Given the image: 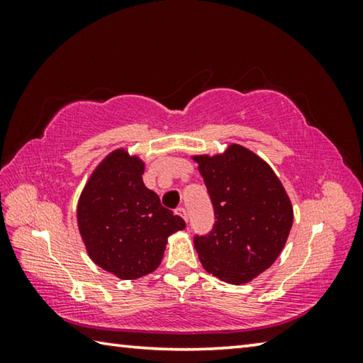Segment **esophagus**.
Returning a JSON list of instances; mask_svg holds the SVG:
<instances>
[{
	"label": "esophagus",
	"instance_id": "esophagus-1",
	"mask_svg": "<svg viewBox=\"0 0 363 363\" xmlns=\"http://www.w3.org/2000/svg\"><path fill=\"white\" fill-rule=\"evenodd\" d=\"M177 214H179V216L184 219V220H186V223H187V219H189V216H187V211H186V208H182V206H179V208H177Z\"/></svg>",
	"mask_w": 363,
	"mask_h": 363
}]
</instances>
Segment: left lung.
<instances>
[{"instance_id": "obj_1", "label": "left lung", "mask_w": 363, "mask_h": 363, "mask_svg": "<svg viewBox=\"0 0 363 363\" xmlns=\"http://www.w3.org/2000/svg\"><path fill=\"white\" fill-rule=\"evenodd\" d=\"M214 208L213 230L194 245L208 274L243 285L267 270L284 250L293 206L267 162L240 144L216 155H192Z\"/></svg>"}]
</instances>
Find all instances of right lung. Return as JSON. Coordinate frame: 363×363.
<instances>
[{"label": "right lung", "instance_id": "right-lung-1", "mask_svg": "<svg viewBox=\"0 0 363 363\" xmlns=\"http://www.w3.org/2000/svg\"><path fill=\"white\" fill-rule=\"evenodd\" d=\"M145 164L115 149L86 181L77 205L78 230L96 266L121 280L157 270L168 238L186 227L143 181Z\"/></svg>", "mask_w": 363, "mask_h": 363}]
</instances>
